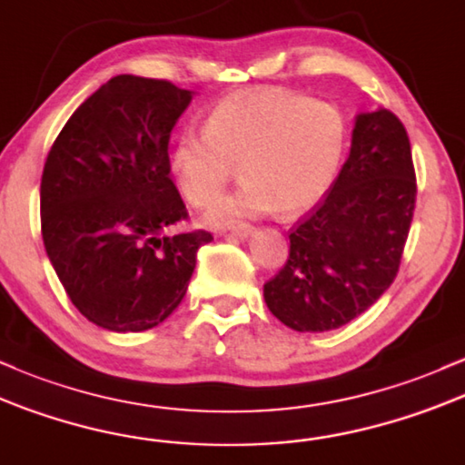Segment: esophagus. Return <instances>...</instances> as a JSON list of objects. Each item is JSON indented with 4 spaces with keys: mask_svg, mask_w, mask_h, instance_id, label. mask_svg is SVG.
Instances as JSON below:
<instances>
[{
    "mask_svg": "<svg viewBox=\"0 0 465 465\" xmlns=\"http://www.w3.org/2000/svg\"><path fill=\"white\" fill-rule=\"evenodd\" d=\"M252 231H254V228L250 226V223H239V226L231 228V234H232V237H237V239H248L250 234H252Z\"/></svg>",
    "mask_w": 465,
    "mask_h": 465,
    "instance_id": "obj_1",
    "label": "esophagus"
}]
</instances>
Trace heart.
Returning <instances> with one entry per match:
<instances>
[{
	"mask_svg": "<svg viewBox=\"0 0 465 465\" xmlns=\"http://www.w3.org/2000/svg\"><path fill=\"white\" fill-rule=\"evenodd\" d=\"M347 153L345 114L331 103L290 90H254L223 98L204 132L182 129L166 151V169L193 206H206L239 166L242 186L208 208V226L223 228L274 211L296 215L322 200Z\"/></svg>",
	"mask_w": 465,
	"mask_h": 465,
	"instance_id": "1",
	"label": "heart"
}]
</instances>
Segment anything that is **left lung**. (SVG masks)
I'll return each mask as SVG.
<instances>
[{
	"instance_id": "1",
	"label": "left lung",
	"mask_w": 465,
	"mask_h": 465,
	"mask_svg": "<svg viewBox=\"0 0 465 465\" xmlns=\"http://www.w3.org/2000/svg\"><path fill=\"white\" fill-rule=\"evenodd\" d=\"M404 124L362 112L330 195L290 232V257L263 285L268 310L294 331H331L367 312L398 274L415 211Z\"/></svg>"
}]
</instances>
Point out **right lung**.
<instances>
[{
    "mask_svg": "<svg viewBox=\"0 0 465 465\" xmlns=\"http://www.w3.org/2000/svg\"><path fill=\"white\" fill-rule=\"evenodd\" d=\"M193 94L118 74L72 114L41 177V234L70 301L107 331H147L184 299L211 232L169 234L186 215L166 169Z\"/></svg>",
    "mask_w": 465,
    "mask_h": 465,
    "instance_id": "right-lung-1",
    "label": "right lung"
}]
</instances>
